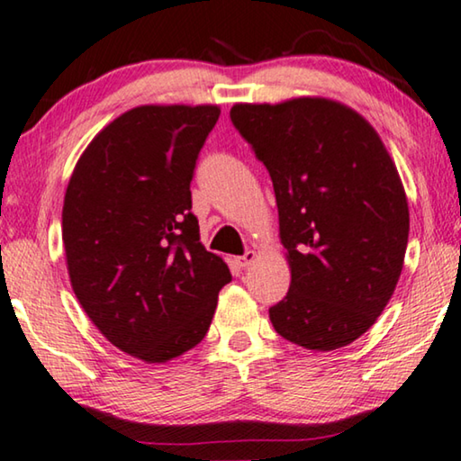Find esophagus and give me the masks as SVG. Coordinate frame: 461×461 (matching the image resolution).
Here are the masks:
<instances>
[{
	"label": "esophagus",
	"instance_id": "obj_1",
	"mask_svg": "<svg viewBox=\"0 0 461 461\" xmlns=\"http://www.w3.org/2000/svg\"><path fill=\"white\" fill-rule=\"evenodd\" d=\"M258 259V251H253V249H249L245 253V256H239V258H235V262H237V266H241V268H249V266L256 262Z\"/></svg>",
	"mask_w": 461,
	"mask_h": 461
}]
</instances>
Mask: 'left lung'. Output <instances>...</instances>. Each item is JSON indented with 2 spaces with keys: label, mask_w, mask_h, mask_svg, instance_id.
<instances>
[{
  "label": "left lung",
  "mask_w": 461,
  "mask_h": 461,
  "mask_svg": "<svg viewBox=\"0 0 461 461\" xmlns=\"http://www.w3.org/2000/svg\"><path fill=\"white\" fill-rule=\"evenodd\" d=\"M230 120L275 185L291 286L270 308L272 326L312 351L353 343L395 293L410 235L383 139L349 105L316 95L235 104Z\"/></svg>",
  "instance_id": "8db88e82"
}]
</instances>
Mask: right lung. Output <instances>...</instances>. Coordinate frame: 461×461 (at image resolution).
<instances>
[{"mask_svg":"<svg viewBox=\"0 0 461 461\" xmlns=\"http://www.w3.org/2000/svg\"><path fill=\"white\" fill-rule=\"evenodd\" d=\"M220 108L137 105L93 137L66 186L72 291L97 330L145 364L202 343L230 270L199 241L191 178Z\"/></svg>","mask_w":461,"mask_h":461,"instance_id":"obj_1","label":"right lung"}]
</instances>
